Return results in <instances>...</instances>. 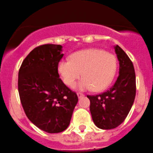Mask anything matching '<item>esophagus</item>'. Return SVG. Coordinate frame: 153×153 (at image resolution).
I'll return each mask as SVG.
<instances>
[{"label": "esophagus", "instance_id": "34e87169", "mask_svg": "<svg viewBox=\"0 0 153 153\" xmlns=\"http://www.w3.org/2000/svg\"><path fill=\"white\" fill-rule=\"evenodd\" d=\"M78 98H81V97H83L84 96H85V94H82V93H80V92H78Z\"/></svg>", "mask_w": 153, "mask_h": 153}]
</instances>
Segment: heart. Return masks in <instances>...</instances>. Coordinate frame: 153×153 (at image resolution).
I'll return each mask as SVG.
<instances>
[{
	"label": "heart",
	"mask_w": 153,
	"mask_h": 153,
	"mask_svg": "<svg viewBox=\"0 0 153 153\" xmlns=\"http://www.w3.org/2000/svg\"><path fill=\"white\" fill-rule=\"evenodd\" d=\"M117 59L113 54L97 48L74 53L70 59H62L58 64V71L64 83L73 86L77 80L80 90L101 91L108 88L117 71Z\"/></svg>",
	"instance_id": "heart-1"
}]
</instances>
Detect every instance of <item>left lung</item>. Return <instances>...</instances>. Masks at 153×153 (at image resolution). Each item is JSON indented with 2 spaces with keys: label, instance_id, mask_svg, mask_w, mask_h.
<instances>
[{
  "label": "left lung",
  "instance_id": "1",
  "mask_svg": "<svg viewBox=\"0 0 153 153\" xmlns=\"http://www.w3.org/2000/svg\"><path fill=\"white\" fill-rule=\"evenodd\" d=\"M119 61V75L113 86L102 94L88 95L91 116L100 129H113L128 116L136 96V75L132 61L118 45L115 47Z\"/></svg>",
  "mask_w": 153,
  "mask_h": 153
}]
</instances>
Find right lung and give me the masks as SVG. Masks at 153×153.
I'll list each match as a JSON object with an SVG mask.
<instances>
[{
    "label": "right lung",
    "mask_w": 153,
    "mask_h": 153,
    "mask_svg": "<svg viewBox=\"0 0 153 153\" xmlns=\"http://www.w3.org/2000/svg\"><path fill=\"white\" fill-rule=\"evenodd\" d=\"M61 51L59 44L37 47L19 70L18 91L25 115L39 129L51 134L68 128L78 101L76 93L59 78Z\"/></svg>",
    "instance_id": "add662e5"
}]
</instances>
